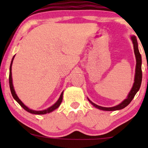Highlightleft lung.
Returning <instances> with one entry per match:
<instances>
[{
	"label": "left lung",
	"instance_id": "8db88e82",
	"mask_svg": "<svg viewBox=\"0 0 148 148\" xmlns=\"http://www.w3.org/2000/svg\"><path fill=\"white\" fill-rule=\"evenodd\" d=\"M132 40L133 42L134 45V53L136 56V74H135V79H134V83L132 87V90L129 93L128 97L127 99H125L122 103L120 104L117 105V106L113 107H110V108H106V107H102L98 106V105L95 104L90 100L89 99L88 101L90 102L96 108H99V109L103 110V111H117V110L123 109V108H125L127 106L130 104L132 99H134V96L136 94V92L139 90L141 85L142 82V69H141V64H142V60H141V56H140V53H139L138 49V43H137L136 37L135 36L132 37Z\"/></svg>",
	"mask_w": 148,
	"mask_h": 148
}]
</instances>
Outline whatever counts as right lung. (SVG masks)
<instances>
[{"label":"right lung","instance_id":"right-lung-1","mask_svg":"<svg viewBox=\"0 0 148 148\" xmlns=\"http://www.w3.org/2000/svg\"><path fill=\"white\" fill-rule=\"evenodd\" d=\"M14 56L13 57L12 60V62H11V64H10V75H9V84H10V90H11V93H12V95L13 97H14V99L16 100L17 102L19 103L20 105H21V106L23 108H24L26 111L29 112L30 113H33V114H36V115H43V114H46V113H50V112H51L53 111H54L55 109H56V108L58 107L60 105L61 102H62V95H63V92H62V93H61L60 95V98H59L58 100L56 101V103H54L53 106H51V107H49V108H47V109L46 110H44V111H33V110H31L30 109V108H28V107L25 106L24 104H23V103H22V101L18 99V97L16 95V94L15 93V91H14V87H13V84H12V62H13V60H14Z\"/></svg>","mask_w":148,"mask_h":148}]
</instances>
